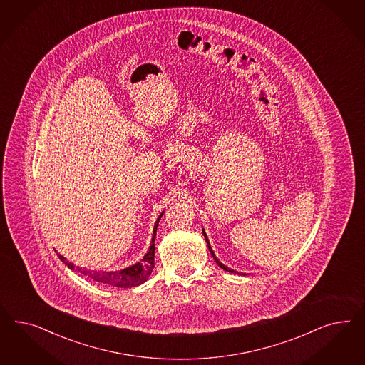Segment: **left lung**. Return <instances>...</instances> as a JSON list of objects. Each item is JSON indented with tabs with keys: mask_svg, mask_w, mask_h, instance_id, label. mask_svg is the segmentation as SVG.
Masks as SVG:
<instances>
[{
	"mask_svg": "<svg viewBox=\"0 0 365 365\" xmlns=\"http://www.w3.org/2000/svg\"><path fill=\"white\" fill-rule=\"evenodd\" d=\"M202 232H203V235H205V240H206V243H207V246H209V250H210L211 257L214 258V261L217 262V265L220 266V267H221V269H223V270L229 272V273H235V274H240V276H241L242 273H238V272H235V270H232V269H230V267H227V266L223 265V264H222L221 261H220V259H218V258L215 257V253H214V250L211 249V245L210 242H209V238H207V234H206V232H205V229H202ZM243 276H245V274H243Z\"/></svg>",
	"mask_w": 365,
	"mask_h": 365,
	"instance_id": "left-lung-1",
	"label": "left lung"
}]
</instances>
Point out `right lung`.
I'll list each match as a JSON object with an SVG mask.
<instances>
[{
    "label": "right lung",
    "mask_w": 365,
    "mask_h": 365,
    "mask_svg": "<svg viewBox=\"0 0 365 365\" xmlns=\"http://www.w3.org/2000/svg\"><path fill=\"white\" fill-rule=\"evenodd\" d=\"M165 211L160 212V215L158 217V220L155 222L154 232H153V240L148 252L144 255L143 258L136 262L135 265L124 267L122 270H116V272H98V270H89L86 267H78L75 266L72 262L66 261V257L58 255V258L66 264L71 270H76L78 273H81L83 276H87L91 279L99 282V284H106L110 287H133L138 285H142L148 279V277L151 276L153 269H154V255H155V238H156V229L159 221L162 218Z\"/></svg>",
    "instance_id": "1"
}]
</instances>
